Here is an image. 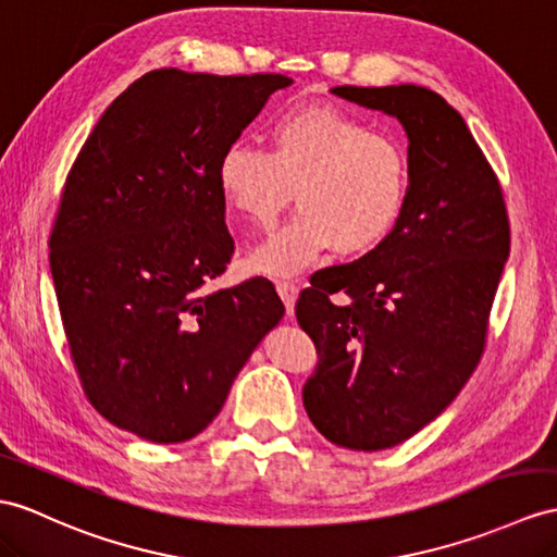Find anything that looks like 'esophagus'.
Segmentation results:
<instances>
[{
	"label": "esophagus",
	"mask_w": 557,
	"mask_h": 557,
	"mask_svg": "<svg viewBox=\"0 0 557 557\" xmlns=\"http://www.w3.org/2000/svg\"><path fill=\"white\" fill-rule=\"evenodd\" d=\"M276 293L281 295L283 305H286V314L290 317L293 314V307H295V300H297V293H300V288L293 286V283H278Z\"/></svg>",
	"instance_id": "obj_1"
}]
</instances>
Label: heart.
<instances>
[{
  "label": "heart",
  "instance_id": "1",
  "mask_svg": "<svg viewBox=\"0 0 557 557\" xmlns=\"http://www.w3.org/2000/svg\"><path fill=\"white\" fill-rule=\"evenodd\" d=\"M216 188L240 222L269 228L295 200L300 214L248 255V269L297 276L335 248L373 252L395 232L409 200V160L401 148L333 103L290 108L269 127V153L243 141L216 160Z\"/></svg>",
  "mask_w": 557,
  "mask_h": 557
}]
</instances>
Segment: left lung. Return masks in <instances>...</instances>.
Returning <instances> with one entry per match:
<instances>
[{"instance_id": "1", "label": "left lung", "mask_w": 557, "mask_h": 557, "mask_svg": "<svg viewBox=\"0 0 557 557\" xmlns=\"http://www.w3.org/2000/svg\"><path fill=\"white\" fill-rule=\"evenodd\" d=\"M331 91L397 117L409 139V200L395 232L361 260L311 276L295 305L319 355L302 387L309 420L337 446L381 451L423 430L468 383L510 228L494 170L437 91ZM335 292L345 306L330 302Z\"/></svg>"}]
</instances>
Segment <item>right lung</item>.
I'll return each instance as SVG.
<instances>
[{
    "mask_svg": "<svg viewBox=\"0 0 557 557\" xmlns=\"http://www.w3.org/2000/svg\"><path fill=\"white\" fill-rule=\"evenodd\" d=\"M290 83L146 73L106 108L67 174L51 278L85 395L120 430L156 444L196 437L286 311L267 278L202 286L234 252L216 160Z\"/></svg>",
    "mask_w": 557,
    "mask_h": 557,
    "instance_id": "add662e5",
    "label": "right lung"
}]
</instances>
